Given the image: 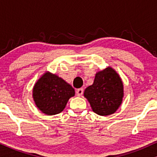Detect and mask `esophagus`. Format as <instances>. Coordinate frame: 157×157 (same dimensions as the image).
<instances>
[{
  "mask_svg": "<svg viewBox=\"0 0 157 157\" xmlns=\"http://www.w3.org/2000/svg\"><path fill=\"white\" fill-rule=\"evenodd\" d=\"M82 94H83V89H78L76 91V94L78 97L81 96V95H82Z\"/></svg>",
  "mask_w": 157,
  "mask_h": 157,
  "instance_id": "obj_1",
  "label": "esophagus"
}]
</instances>
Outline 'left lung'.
<instances>
[{
  "label": "left lung",
  "instance_id": "left-lung-1",
  "mask_svg": "<svg viewBox=\"0 0 157 157\" xmlns=\"http://www.w3.org/2000/svg\"><path fill=\"white\" fill-rule=\"evenodd\" d=\"M91 109L100 116L115 113L122 102L124 87L121 77L112 67L97 71L91 86L84 91Z\"/></svg>",
  "mask_w": 157,
  "mask_h": 157
}]
</instances>
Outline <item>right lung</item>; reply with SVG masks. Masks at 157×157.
I'll return each mask as SVG.
<instances>
[{
	"label": "right lung",
	"mask_w": 157,
	"mask_h": 157,
	"mask_svg": "<svg viewBox=\"0 0 157 157\" xmlns=\"http://www.w3.org/2000/svg\"><path fill=\"white\" fill-rule=\"evenodd\" d=\"M75 95V91L71 85L49 71L42 75L32 89L36 106L48 116L62 112L68 100Z\"/></svg>",
	"instance_id": "add662e5"
}]
</instances>
